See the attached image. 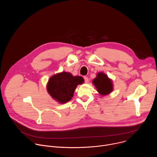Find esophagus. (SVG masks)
I'll return each mask as SVG.
<instances>
[{
  "label": "esophagus",
  "mask_w": 157,
  "mask_h": 157,
  "mask_svg": "<svg viewBox=\"0 0 157 157\" xmlns=\"http://www.w3.org/2000/svg\"><path fill=\"white\" fill-rule=\"evenodd\" d=\"M84 82H85L86 83H87V82H89V79H88L87 77L84 76Z\"/></svg>",
  "instance_id": "esophagus-1"
}]
</instances>
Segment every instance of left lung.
Returning <instances> with one entry per match:
<instances>
[{"label":"left lung","mask_w":157,"mask_h":157,"mask_svg":"<svg viewBox=\"0 0 157 157\" xmlns=\"http://www.w3.org/2000/svg\"><path fill=\"white\" fill-rule=\"evenodd\" d=\"M93 83L99 93L102 96L110 93L113 90V82L104 73H99L93 80Z\"/></svg>","instance_id":"obj_1"}]
</instances>
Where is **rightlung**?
Listing matches in <instances>:
<instances>
[{"mask_svg": "<svg viewBox=\"0 0 157 157\" xmlns=\"http://www.w3.org/2000/svg\"><path fill=\"white\" fill-rule=\"evenodd\" d=\"M83 82L81 76H73L70 73L63 72L49 79L47 90L53 99L63 104L71 100L78 84Z\"/></svg>", "mask_w": 157, "mask_h": 157, "instance_id": "1", "label": "right lung"}]
</instances>
